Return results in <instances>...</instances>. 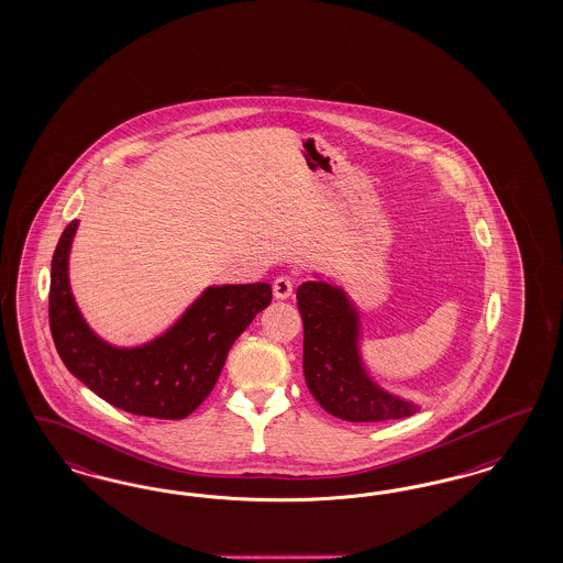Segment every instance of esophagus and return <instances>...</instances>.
<instances>
[{
	"instance_id": "34e87169",
	"label": "esophagus",
	"mask_w": 563,
	"mask_h": 563,
	"mask_svg": "<svg viewBox=\"0 0 563 563\" xmlns=\"http://www.w3.org/2000/svg\"><path fill=\"white\" fill-rule=\"evenodd\" d=\"M292 287H295V283H292L291 276H278L272 285L274 297L276 299H289L292 295Z\"/></svg>"
}]
</instances>
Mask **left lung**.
I'll list each match as a JSON object with an SVG mask.
<instances>
[{
    "mask_svg": "<svg viewBox=\"0 0 563 563\" xmlns=\"http://www.w3.org/2000/svg\"><path fill=\"white\" fill-rule=\"evenodd\" d=\"M303 320V374L313 399L347 422H383L420 411L374 380L362 355V311L350 292L320 272L297 289Z\"/></svg>",
    "mask_w": 563,
    "mask_h": 563,
    "instance_id": "left-lung-1",
    "label": "left lung"
}]
</instances>
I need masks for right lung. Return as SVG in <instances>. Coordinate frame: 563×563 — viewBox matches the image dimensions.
Instances as JSON below:
<instances>
[{"label":"right lung","mask_w":563,"mask_h":563,"mask_svg":"<svg viewBox=\"0 0 563 563\" xmlns=\"http://www.w3.org/2000/svg\"><path fill=\"white\" fill-rule=\"evenodd\" d=\"M77 229L78 220L64 229L52 260L49 329L64 366L114 408L187 418L212 393L239 334L271 306V285H210L162 334L120 347L89 327L73 295L68 264Z\"/></svg>","instance_id":"obj_1"}]
</instances>
